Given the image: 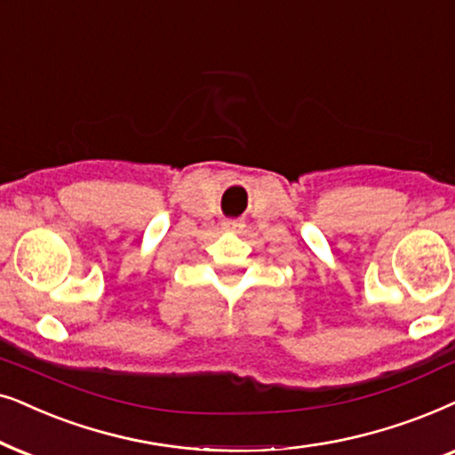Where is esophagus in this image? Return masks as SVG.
<instances>
[{
    "label": "esophagus",
    "instance_id": "esophagus-1",
    "mask_svg": "<svg viewBox=\"0 0 455 455\" xmlns=\"http://www.w3.org/2000/svg\"><path fill=\"white\" fill-rule=\"evenodd\" d=\"M222 227L227 228V231H237V228L241 227V220H235V218H231V220H224Z\"/></svg>",
    "mask_w": 455,
    "mask_h": 455
}]
</instances>
